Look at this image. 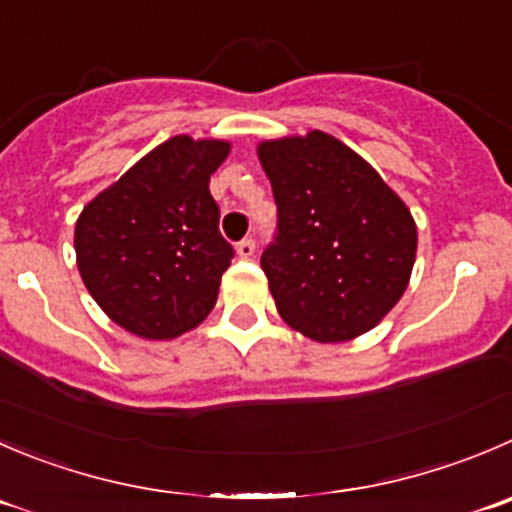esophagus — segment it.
<instances>
[{
    "label": "esophagus",
    "instance_id": "1",
    "mask_svg": "<svg viewBox=\"0 0 512 512\" xmlns=\"http://www.w3.org/2000/svg\"><path fill=\"white\" fill-rule=\"evenodd\" d=\"M236 251L241 259H248V256H253V251H256V243H253V238H243V241L236 243Z\"/></svg>",
    "mask_w": 512,
    "mask_h": 512
}]
</instances>
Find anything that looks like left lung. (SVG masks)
Instances as JSON below:
<instances>
[{
	"label": "left lung",
	"mask_w": 512,
	"mask_h": 512,
	"mask_svg": "<svg viewBox=\"0 0 512 512\" xmlns=\"http://www.w3.org/2000/svg\"><path fill=\"white\" fill-rule=\"evenodd\" d=\"M276 236L261 253L281 319L321 344L369 332L405 294L417 251L410 208L332 135L266 140Z\"/></svg>",
	"instance_id": "8db88e82"
}]
</instances>
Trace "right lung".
Segmentation results:
<instances>
[{"label":"right lung","instance_id":"obj_1","mask_svg":"<svg viewBox=\"0 0 512 512\" xmlns=\"http://www.w3.org/2000/svg\"><path fill=\"white\" fill-rule=\"evenodd\" d=\"M223 140L175 135L82 208L77 269L115 324L143 339H173L216 306L233 246L218 231L208 183Z\"/></svg>","mask_w":512,"mask_h":512}]
</instances>
